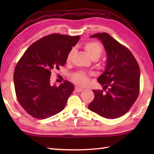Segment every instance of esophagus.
Segmentation results:
<instances>
[{"label":"esophagus","mask_w":154,"mask_h":154,"mask_svg":"<svg viewBox=\"0 0 154 154\" xmlns=\"http://www.w3.org/2000/svg\"><path fill=\"white\" fill-rule=\"evenodd\" d=\"M75 90L77 92H82V91L83 90V88H79V87H75Z\"/></svg>","instance_id":"esophagus-1"}]
</instances>
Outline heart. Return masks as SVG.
<instances>
[{
	"instance_id": "obj_1",
	"label": "heart",
	"mask_w": 154,
	"mask_h": 154,
	"mask_svg": "<svg viewBox=\"0 0 154 154\" xmlns=\"http://www.w3.org/2000/svg\"><path fill=\"white\" fill-rule=\"evenodd\" d=\"M84 49L90 58L94 59H98L103 53V48L98 43L88 42L84 45ZM74 53V49H72L67 56V61H70ZM71 79L77 85L81 86L87 85L90 82L89 75L83 71L75 72L71 75Z\"/></svg>"
}]
</instances>
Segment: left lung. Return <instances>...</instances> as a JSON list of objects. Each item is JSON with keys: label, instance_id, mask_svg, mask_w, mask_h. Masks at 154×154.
<instances>
[{"label": "left lung", "instance_id": "1", "mask_svg": "<svg viewBox=\"0 0 154 154\" xmlns=\"http://www.w3.org/2000/svg\"><path fill=\"white\" fill-rule=\"evenodd\" d=\"M90 37L98 38L106 52V66L98 82L104 90H92L94 98L88 108L103 118H120L130 110L139 96V66L131 51L109 34L96 33Z\"/></svg>", "mask_w": 154, "mask_h": 154}]
</instances>
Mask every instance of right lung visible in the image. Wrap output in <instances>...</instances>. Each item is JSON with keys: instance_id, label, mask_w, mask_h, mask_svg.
I'll list each match as a JSON object with an SVG mask.
<instances>
[{"instance_id": "add662e5", "label": "right lung", "mask_w": 154, "mask_h": 154, "mask_svg": "<svg viewBox=\"0 0 154 154\" xmlns=\"http://www.w3.org/2000/svg\"><path fill=\"white\" fill-rule=\"evenodd\" d=\"M79 36L52 34L32 43L15 66L14 81L17 98L27 113L37 119H46L60 113L73 92L74 85L64 81L51 85V71L64 66L68 54Z\"/></svg>"}]
</instances>
